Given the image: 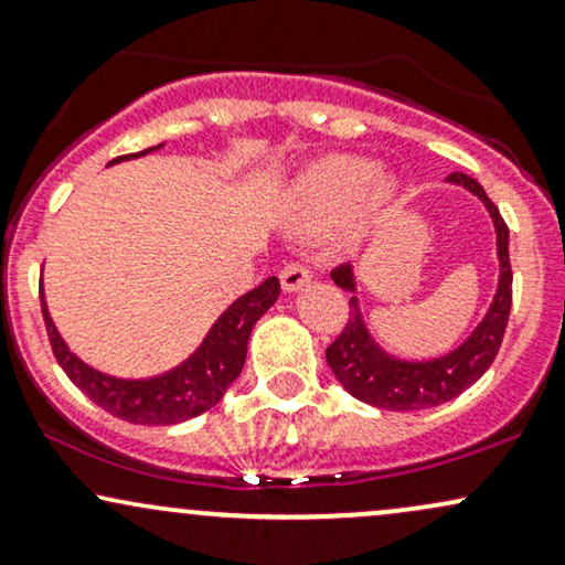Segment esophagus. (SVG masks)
Listing matches in <instances>:
<instances>
[{
    "mask_svg": "<svg viewBox=\"0 0 565 565\" xmlns=\"http://www.w3.org/2000/svg\"><path fill=\"white\" fill-rule=\"evenodd\" d=\"M310 278H313V274H310L308 265L289 263V265H284V270H281V287L287 291H297V289H302Z\"/></svg>",
    "mask_w": 565,
    "mask_h": 565,
    "instance_id": "34e87169",
    "label": "esophagus"
}]
</instances>
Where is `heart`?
<instances>
[{
    "mask_svg": "<svg viewBox=\"0 0 565 565\" xmlns=\"http://www.w3.org/2000/svg\"><path fill=\"white\" fill-rule=\"evenodd\" d=\"M398 199V183L387 174L374 172L366 159L327 157L316 161L297 180L295 201L302 217L316 228H329L353 217L359 228L385 215Z\"/></svg>",
    "mask_w": 565,
    "mask_h": 565,
    "instance_id": "heart-1",
    "label": "heart"
}]
</instances>
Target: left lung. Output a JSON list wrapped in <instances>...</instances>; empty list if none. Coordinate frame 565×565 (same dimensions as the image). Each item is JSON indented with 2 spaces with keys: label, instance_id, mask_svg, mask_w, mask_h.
Instances as JSON below:
<instances>
[{
  "label": "left lung",
  "instance_id": "8db88e82",
  "mask_svg": "<svg viewBox=\"0 0 565 565\" xmlns=\"http://www.w3.org/2000/svg\"><path fill=\"white\" fill-rule=\"evenodd\" d=\"M449 183H457L476 193L489 210L497 228V255H499V287L486 319L478 323L476 332L449 355L436 361H398L387 355L369 334L364 319H361L359 300L350 297V316L340 337L327 348V364L332 366L340 385L353 395L377 408L391 412H417L430 408L446 401L457 398L468 391L472 382L483 377V372L494 364L499 345H502L504 329H508L510 305H512V268H510V231L497 204L486 196L483 185L465 172H451ZM332 281L340 289L355 291L353 268L337 265Z\"/></svg>",
  "mask_w": 565,
  "mask_h": 565
}]
</instances>
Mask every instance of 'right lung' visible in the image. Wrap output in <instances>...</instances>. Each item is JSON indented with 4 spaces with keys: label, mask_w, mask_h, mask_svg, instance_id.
<instances>
[{
    "label": "right lung",
    "mask_w": 565,
    "mask_h": 565,
    "mask_svg": "<svg viewBox=\"0 0 565 565\" xmlns=\"http://www.w3.org/2000/svg\"><path fill=\"white\" fill-rule=\"evenodd\" d=\"M157 148L161 146L146 148L140 153H127V157H116L111 164H119L125 159L146 157L148 151H157ZM278 295H281L278 278H265L260 287L246 291L244 297H238L220 316L196 353L183 361L178 369L151 380H119L97 372V369L87 366L71 353L66 342L57 334L53 319H50L47 305H44V291H39L50 345H53L55 361L68 374V380L89 401L106 408L108 414L135 425H178L191 417H199L206 408L215 406L225 395V391L233 385V380L242 374L252 327L278 300Z\"/></svg>",
    "instance_id": "right-lung-1"
}]
</instances>
